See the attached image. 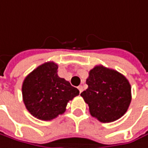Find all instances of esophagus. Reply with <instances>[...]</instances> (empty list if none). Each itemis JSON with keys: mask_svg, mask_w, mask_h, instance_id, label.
Segmentation results:
<instances>
[{"mask_svg": "<svg viewBox=\"0 0 148 148\" xmlns=\"http://www.w3.org/2000/svg\"><path fill=\"white\" fill-rule=\"evenodd\" d=\"M78 89H79V93H81V92H82V90H83V87H82L81 86H79L78 87Z\"/></svg>", "mask_w": 148, "mask_h": 148, "instance_id": "1", "label": "esophagus"}]
</instances>
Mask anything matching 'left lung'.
<instances>
[{"mask_svg":"<svg viewBox=\"0 0 148 148\" xmlns=\"http://www.w3.org/2000/svg\"><path fill=\"white\" fill-rule=\"evenodd\" d=\"M88 88L80 96L92 117L102 123L113 122L126 113L131 101V87L120 73L102 65L89 72Z\"/></svg>","mask_w":148,"mask_h":148,"instance_id":"left-lung-1","label":"left lung"}]
</instances>
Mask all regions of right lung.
Wrapping results in <instances>:
<instances>
[{"mask_svg": "<svg viewBox=\"0 0 148 148\" xmlns=\"http://www.w3.org/2000/svg\"><path fill=\"white\" fill-rule=\"evenodd\" d=\"M58 65L45 62L24 79L23 100L27 110L41 120H51L62 114L67 104L79 94L77 88L58 75Z\"/></svg>", "mask_w": 148, "mask_h": 148, "instance_id": "right-lung-1", "label": "right lung"}]
</instances>
